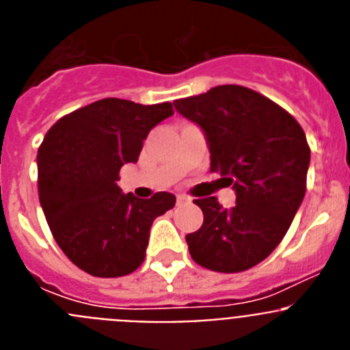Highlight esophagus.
<instances>
[{
	"mask_svg": "<svg viewBox=\"0 0 350 350\" xmlns=\"http://www.w3.org/2000/svg\"><path fill=\"white\" fill-rule=\"evenodd\" d=\"M189 202V198L184 196V194H178L177 196V205H182V203H187Z\"/></svg>",
	"mask_w": 350,
	"mask_h": 350,
	"instance_id": "obj_1",
	"label": "esophagus"
}]
</instances>
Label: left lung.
Here are the masks:
<instances>
[{
	"mask_svg": "<svg viewBox=\"0 0 350 350\" xmlns=\"http://www.w3.org/2000/svg\"><path fill=\"white\" fill-rule=\"evenodd\" d=\"M177 112L205 131L210 172L233 185L237 205L194 200L202 228L185 237L200 267L238 273L273 252L307 191L310 147L298 120L282 107L242 85H217L175 101Z\"/></svg>",
	"mask_w": 350,
	"mask_h": 350,
	"instance_id": "left-lung-1",
	"label": "left lung"
}]
</instances>
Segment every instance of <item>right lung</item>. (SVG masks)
<instances>
[{
  "label": "right lung",
  "mask_w": 350,
  "mask_h": 350,
  "mask_svg": "<svg viewBox=\"0 0 350 350\" xmlns=\"http://www.w3.org/2000/svg\"><path fill=\"white\" fill-rule=\"evenodd\" d=\"M173 116L172 103L105 98L61 117L38 148V196L52 237L92 277L113 279L145 259L154 219L175 206L172 193L140 200L119 189L148 131Z\"/></svg>",
  "instance_id": "obj_1"
}]
</instances>
